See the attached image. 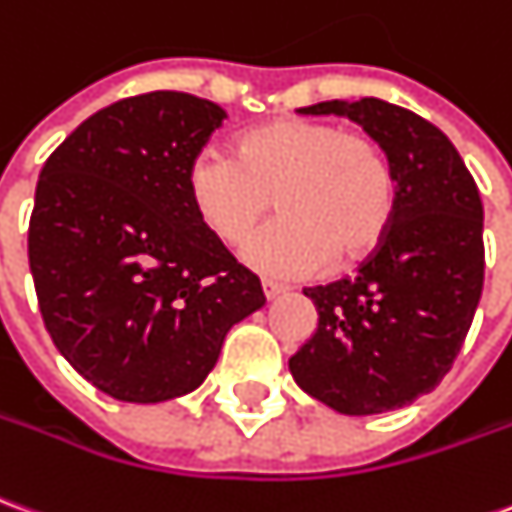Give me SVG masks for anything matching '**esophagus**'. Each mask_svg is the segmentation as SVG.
Segmentation results:
<instances>
[{"label": "esophagus", "instance_id": "34e87169", "mask_svg": "<svg viewBox=\"0 0 512 512\" xmlns=\"http://www.w3.org/2000/svg\"><path fill=\"white\" fill-rule=\"evenodd\" d=\"M285 291H288V288H285V285H280V282L263 280V293H266V299H277V296Z\"/></svg>", "mask_w": 512, "mask_h": 512}]
</instances>
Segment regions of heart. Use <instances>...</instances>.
I'll return each mask as SVG.
<instances>
[{
    "mask_svg": "<svg viewBox=\"0 0 512 512\" xmlns=\"http://www.w3.org/2000/svg\"><path fill=\"white\" fill-rule=\"evenodd\" d=\"M196 219L241 244L277 202L282 216L252 235L244 263L274 280H302L371 257L396 216V174L377 138L338 121L282 119L244 132L238 155L202 149L188 166Z\"/></svg>",
    "mask_w": 512,
    "mask_h": 512,
    "instance_id": "obj_1",
    "label": "heart"
}]
</instances>
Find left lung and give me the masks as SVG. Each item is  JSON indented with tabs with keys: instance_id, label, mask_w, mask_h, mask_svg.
Masks as SVG:
<instances>
[{
	"instance_id": "obj_1",
	"label": "left lung",
	"mask_w": 512,
	"mask_h": 512,
	"mask_svg": "<svg viewBox=\"0 0 512 512\" xmlns=\"http://www.w3.org/2000/svg\"><path fill=\"white\" fill-rule=\"evenodd\" d=\"M377 138L396 174L388 238L355 277L305 288L313 338L288 360L296 385L343 416L410 405L449 374L485 280L482 199L452 141L413 110L374 96L318 102Z\"/></svg>"
}]
</instances>
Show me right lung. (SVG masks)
Here are the masks:
<instances>
[{"instance_id": "obj_1", "label": "right lung", "mask_w": 512, "mask_h": 512, "mask_svg": "<svg viewBox=\"0 0 512 512\" xmlns=\"http://www.w3.org/2000/svg\"><path fill=\"white\" fill-rule=\"evenodd\" d=\"M224 110L182 91L127 96L49 155L27 232L46 332L121 402L199 388L260 280L196 219L188 166Z\"/></svg>"}]
</instances>
